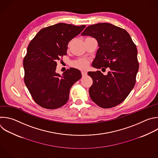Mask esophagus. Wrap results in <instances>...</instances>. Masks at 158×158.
I'll use <instances>...</instances> for the list:
<instances>
[{
	"instance_id": "esophagus-1",
	"label": "esophagus",
	"mask_w": 158,
	"mask_h": 158,
	"mask_svg": "<svg viewBox=\"0 0 158 158\" xmlns=\"http://www.w3.org/2000/svg\"><path fill=\"white\" fill-rule=\"evenodd\" d=\"M81 73H82V76H86L87 74V73L86 71H82L81 72Z\"/></svg>"
}]
</instances>
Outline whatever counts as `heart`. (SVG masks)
<instances>
[{
    "mask_svg": "<svg viewBox=\"0 0 158 158\" xmlns=\"http://www.w3.org/2000/svg\"><path fill=\"white\" fill-rule=\"evenodd\" d=\"M73 66L77 68L84 69L87 66V61L84 59H80L74 61L73 63Z\"/></svg>",
    "mask_w": 158,
    "mask_h": 158,
    "instance_id": "b5f03b06",
    "label": "heart"
}]
</instances>
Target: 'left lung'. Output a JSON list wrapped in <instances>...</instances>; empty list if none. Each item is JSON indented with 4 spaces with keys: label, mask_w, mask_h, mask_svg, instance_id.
Wrapping results in <instances>:
<instances>
[{
    "label": "left lung",
    "mask_w": 158,
    "mask_h": 158,
    "mask_svg": "<svg viewBox=\"0 0 158 158\" xmlns=\"http://www.w3.org/2000/svg\"><path fill=\"white\" fill-rule=\"evenodd\" d=\"M95 38L99 48L92 62L97 69L110 68L107 75L100 71L88 72L93 80L89 88L92 100L103 109L115 107L135 86L139 68L137 48L124 29L108 23L89 25L81 33Z\"/></svg>",
    "instance_id": "left-lung-1"
}]
</instances>
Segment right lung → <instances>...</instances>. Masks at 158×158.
<instances>
[{"mask_svg":"<svg viewBox=\"0 0 158 158\" xmlns=\"http://www.w3.org/2000/svg\"><path fill=\"white\" fill-rule=\"evenodd\" d=\"M85 25L59 23L41 29L30 41L23 59L24 82L33 99L41 107L55 109L69 99L72 85L81 73L71 68L63 75L56 73L57 61L67 55L68 44Z\"/></svg>","mask_w":158,"mask_h":158,"instance_id":"right-lung-1","label":"right lung"}]
</instances>
